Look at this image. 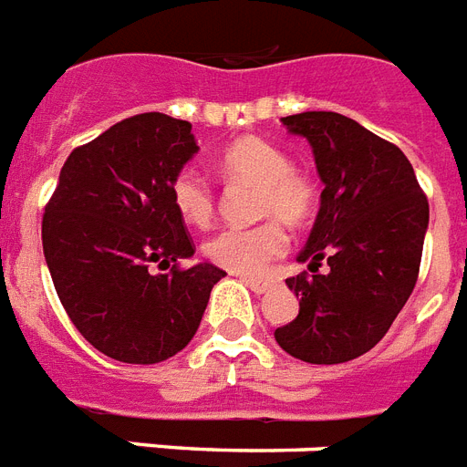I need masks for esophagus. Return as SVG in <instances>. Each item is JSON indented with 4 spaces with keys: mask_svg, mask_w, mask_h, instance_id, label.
<instances>
[{
    "mask_svg": "<svg viewBox=\"0 0 467 467\" xmlns=\"http://www.w3.org/2000/svg\"><path fill=\"white\" fill-rule=\"evenodd\" d=\"M245 286L255 294H265L270 292L272 286H275V279H257V277H244Z\"/></svg>",
    "mask_w": 467,
    "mask_h": 467,
    "instance_id": "1",
    "label": "esophagus"
}]
</instances>
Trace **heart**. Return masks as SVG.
I'll list each match as a JSON object with an SVG mask.
<instances>
[{
	"label": "heart",
	"instance_id": "obj_1",
	"mask_svg": "<svg viewBox=\"0 0 467 467\" xmlns=\"http://www.w3.org/2000/svg\"><path fill=\"white\" fill-rule=\"evenodd\" d=\"M219 173L229 182L257 185V214L275 216L251 229H223L204 244L207 260L236 275H257L275 257L285 255L289 238L285 223L298 226L316 210V182L292 166L286 151L260 137H244L223 149ZM171 200L192 226H207L214 216V188L195 169H182L171 181Z\"/></svg>",
	"mask_w": 467,
	"mask_h": 467
}]
</instances>
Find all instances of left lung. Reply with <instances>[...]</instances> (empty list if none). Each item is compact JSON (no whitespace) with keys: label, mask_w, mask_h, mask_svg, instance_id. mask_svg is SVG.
<instances>
[{"label":"left lung","mask_w":467,"mask_h":467,"mask_svg":"<svg viewBox=\"0 0 467 467\" xmlns=\"http://www.w3.org/2000/svg\"><path fill=\"white\" fill-rule=\"evenodd\" d=\"M308 140L323 192L298 263L286 279L298 316L275 330L286 354L308 364H342L381 342L415 289L429 226L427 195L412 163L390 141L327 110L282 118ZM326 259L330 271L318 273Z\"/></svg>","instance_id":"left-lung-1"}]
</instances>
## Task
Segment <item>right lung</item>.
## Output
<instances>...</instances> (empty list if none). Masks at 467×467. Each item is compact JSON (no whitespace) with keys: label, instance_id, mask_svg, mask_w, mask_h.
<instances>
[{"label":"right lung","instance_id":"obj_1","mask_svg":"<svg viewBox=\"0 0 467 467\" xmlns=\"http://www.w3.org/2000/svg\"><path fill=\"white\" fill-rule=\"evenodd\" d=\"M190 130L163 113L118 122L74 149L45 207V263L67 316L125 364L181 352L226 275L210 263L178 265L195 253L171 200V181L197 154Z\"/></svg>","mask_w":467,"mask_h":467}]
</instances>
